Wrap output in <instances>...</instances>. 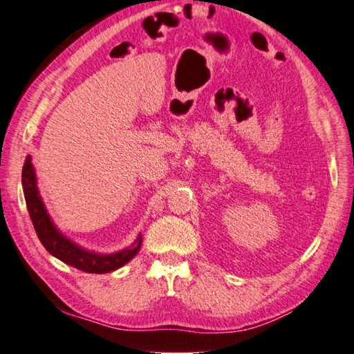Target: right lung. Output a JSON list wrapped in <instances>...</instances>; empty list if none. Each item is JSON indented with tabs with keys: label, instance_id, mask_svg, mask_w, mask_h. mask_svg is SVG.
I'll use <instances>...</instances> for the list:
<instances>
[{
	"label": "right lung",
	"instance_id": "right-lung-1",
	"mask_svg": "<svg viewBox=\"0 0 354 354\" xmlns=\"http://www.w3.org/2000/svg\"><path fill=\"white\" fill-rule=\"evenodd\" d=\"M22 189H24V198L30 219L33 222L35 231L37 237H39L41 243L51 255H55L56 259L62 260L66 265L84 270V272L106 274L126 265L140 251L142 242L141 234H138V237L135 239V242L129 248L115 254L91 252L71 242L70 239H66L56 228V225L53 223L51 217L47 213V208H45L41 199L39 190H37L36 185L32 156L30 155L26 158L24 167H22Z\"/></svg>",
	"mask_w": 354,
	"mask_h": 354
}]
</instances>
